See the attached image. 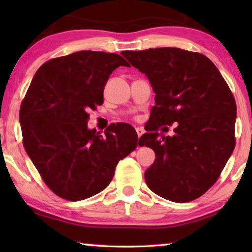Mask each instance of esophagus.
<instances>
[{
    "mask_svg": "<svg viewBox=\"0 0 252 252\" xmlns=\"http://www.w3.org/2000/svg\"><path fill=\"white\" fill-rule=\"evenodd\" d=\"M135 131H136V134H138V136L140 138V136H141L143 133H144V129L142 126H138V127H135Z\"/></svg>",
    "mask_w": 252,
    "mask_h": 252,
    "instance_id": "esophagus-1",
    "label": "esophagus"
}]
</instances>
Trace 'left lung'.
I'll use <instances>...</instances> for the list:
<instances>
[{
  "instance_id": "left-lung-1",
  "label": "left lung",
  "mask_w": 252,
  "mask_h": 252,
  "mask_svg": "<svg viewBox=\"0 0 252 252\" xmlns=\"http://www.w3.org/2000/svg\"><path fill=\"white\" fill-rule=\"evenodd\" d=\"M150 82L156 93L151 123L139 140L156 159L144 179L173 202L199 198L219 178L234 149L237 106L217 66L206 55L178 48L121 53ZM176 123L172 137L159 125ZM162 127L161 131H164Z\"/></svg>"
}]
</instances>
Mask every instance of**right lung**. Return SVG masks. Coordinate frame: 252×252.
Returning <instances> with one entry per match:
<instances>
[{"instance_id":"obj_1","label":"right lung","mask_w":252,"mask_h":252,"mask_svg":"<svg viewBox=\"0 0 252 252\" xmlns=\"http://www.w3.org/2000/svg\"><path fill=\"white\" fill-rule=\"evenodd\" d=\"M129 66L121 55L79 51L45 62L36 71L20 109L23 146L55 194L79 201L109 186L118 162L138 144L127 123L105 135L88 127V111L103 103L111 73Z\"/></svg>"}]
</instances>
